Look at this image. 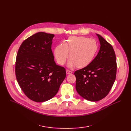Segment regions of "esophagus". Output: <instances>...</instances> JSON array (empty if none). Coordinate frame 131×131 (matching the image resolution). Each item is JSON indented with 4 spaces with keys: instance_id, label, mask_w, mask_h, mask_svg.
I'll return each instance as SVG.
<instances>
[{
    "instance_id": "obj_1",
    "label": "esophagus",
    "mask_w": 131,
    "mask_h": 131,
    "mask_svg": "<svg viewBox=\"0 0 131 131\" xmlns=\"http://www.w3.org/2000/svg\"><path fill=\"white\" fill-rule=\"evenodd\" d=\"M73 72L71 71H70L68 70H66V73L67 74H72Z\"/></svg>"
}]
</instances>
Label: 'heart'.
I'll return each mask as SVG.
<instances>
[{"label": "heart", "mask_w": 131, "mask_h": 131, "mask_svg": "<svg viewBox=\"0 0 131 131\" xmlns=\"http://www.w3.org/2000/svg\"><path fill=\"white\" fill-rule=\"evenodd\" d=\"M98 45L92 39L84 37L72 36L63 45L57 46L54 49V55L57 63L64 65L70 53L69 66L83 68L91 63L98 50Z\"/></svg>", "instance_id": "obj_1"}]
</instances>
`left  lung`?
<instances>
[{
	"label": "left lung",
	"instance_id": "8db88e82",
	"mask_svg": "<svg viewBox=\"0 0 131 131\" xmlns=\"http://www.w3.org/2000/svg\"><path fill=\"white\" fill-rule=\"evenodd\" d=\"M100 50L87 66L74 72L76 90L85 99L97 101L109 93L116 79L117 63L113 46L97 34Z\"/></svg>",
	"mask_w": 131,
	"mask_h": 131
}]
</instances>
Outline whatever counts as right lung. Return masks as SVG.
I'll list each match as a JSON object with an SVG mask.
<instances>
[{
  "label": "right lung",
  "instance_id": "1",
  "mask_svg": "<svg viewBox=\"0 0 131 131\" xmlns=\"http://www.w3.org/2000/svg\"><path fill=\"white\" fill-rule=\"evenodd\" d=\"M53 34L38 32L20 46L15 63L19 86L30 99L37 102L53 98L65 79L64 67L55 63L51 50Z\"/></svg>",
  "mask_w": 131,
  "mask_h": 131
}]
</instances>
